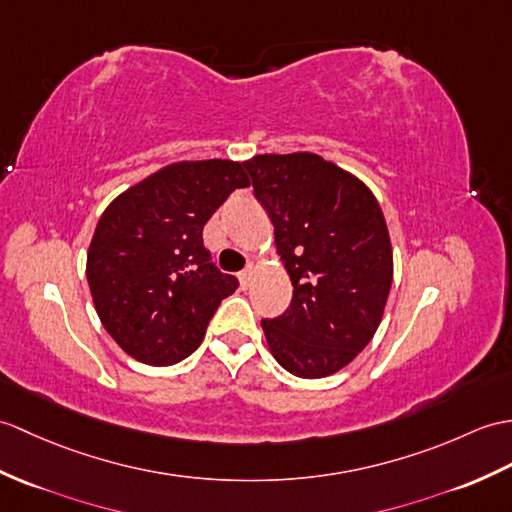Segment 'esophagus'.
<instances>
[{
	"label": "esophagus",
	"mask_w": 512,
	"mask_h": 512,
	"mask_svg": "<svg viewBox=\"0 0 512 512\" xmlns=\"http://www.w3.org/2000/svg\"><path fill=\"white\" fill-rule=\"evenodd\" d=\"M253 277H255V268H246L244 272H240V285L244 290L253 283Z\"/></svg>",
	"instance_id": "1"
}]
</instances>
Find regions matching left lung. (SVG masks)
<instances>
[{"label":"left lung","mask_w":512,"mask_h":512,"mask_svg":"<svg viewBox=\"0 0 512 512\" xmlns=\"http://www.w3.org/2000/svg\"><path fill=\"white\" fill-rule=\"evenodd\" d=\"M275 227L292 303L261 320L285 371L318 379L355 360L382 323L392 285L384 211L358 176L314 152L244 161Z\"/></svg>","instance_id":"1"}]
</instances>
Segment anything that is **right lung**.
<instances>
[{"instance_id": "obj_1", "label": "right lung", "mask_w": 512, "mask_h": 512, "mask_svg": "<svg viewBox=\"0 0 512 512\" xmlns=\"http://www.w3.org/2000/svg\"><path fill=\"white\" fill-rule=\"evenodd\" d=\"M240 161L170 163L104 209L87 253V281L104 329L150 366H170L198 347L237 279L211 264L202 227L237 187Z\"/></svg>"}]
</instances>
